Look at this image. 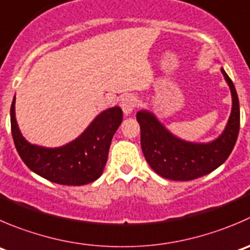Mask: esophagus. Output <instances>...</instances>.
<instances>
[{
	"instance_id": "obj_1",
	"label": "esophagus",
	"mask_w": 250,
	"mask_h": 250,
	"mask_svg": "<svg viewBox=\"0 0 250 250\" xmlns=\"http://www.w3.org/2000/svg\"><path fill=\"white\" fill-rule=\"evenodd\" d=\"M135 106H137V98L132 94L125 95L121 99V108L125 115H130L134 111Z\"/></svg>"
}]
</instances>
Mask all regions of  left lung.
I'll list each match as a JSON object with an SVG mask.
<instances>
[{"instance_id":"left-lung-1","label":"left lung","mask_w":250,"mask_h":250,"mask_svg":"<svg viewBox=\"0 0 250 250\" xmlns=\"http://www.w3.org/2000/svg\"><path fill=\"white\" fill-rule=\"evenodd\" d=\"M232 96L231 115L217 138L208 143L188 142L169 132L149 110L137 112L140 144L145 160L159 176L172 181H190L221 166L233 150L239 132V101L236 88L221 67Z\"/></svg>"}]
</instances>
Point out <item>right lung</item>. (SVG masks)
Returning <instances> with one entry per match:
<instances>
[{
    "label": "right lung",
    "mask_w": 250,
    "mask_h": 250,
    "mask_svg": "<svg viewBox=\"0 0 250 250\" xmlns=\"http://www.w3.org/2000/svg\"><path fill=\"white\" fill-rule=\"evenodd\" d=\"M122 118V110L113 106L99 113L74 140L46 147L31 144L21 134L16 118V95L11 106L12 137L21 159L36 174L63 186H83L103 174L111 140Z\"/></svg>",
    "instance_id": "add662e5"
}]
</instances>
